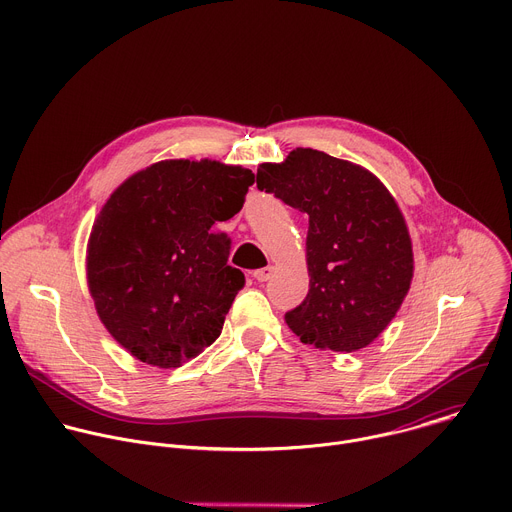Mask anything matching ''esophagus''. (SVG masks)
Returning a JSON list of instances; mask_svg holds the SVG:
<instances>
[{"mask_svg": "<svg viewBox=\"0 0 512 512\" xmlns=\"http://www.w3.org/2000/svg\"><path fill=\"white\" fill-rule=\"evenodd\" d=\"M271 275H273V267H271V265H267V267H263V269H257V271L253 273V277H255L259 283L269 281Z\"/></svg>", "mask_w": 512, "mask_h": 512, "instance_id": "obj_1", "label": "esophagus"}]
</instances>
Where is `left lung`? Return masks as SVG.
<instances>
[{
    "label": "left lung",
    "mask_w": 512,
    "mask_h": 512,
    "mask_svg": "<svg viewBox=\"0 0 512 512\" xmlns=\"http://www.w3.org/2000/svg\"><path fill=\"white\" fill-rule=\"evenodd\" d=\"M257 189L309 217V291L285 323L303 344L358 352L396 317L414 277L404 215L376 175L313 148L257 168Z\"/></svg>",
    "instance_id": "obj_1"
}]
</instances>
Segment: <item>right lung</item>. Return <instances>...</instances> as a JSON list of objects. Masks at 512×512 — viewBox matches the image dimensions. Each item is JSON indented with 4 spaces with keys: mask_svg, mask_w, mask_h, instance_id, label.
<instances>
[{
    "mask_svg": "<svg viewBox=\"0 0 512 512\" xmlns=\"http://www.w3.org/2000/svg\"><path fill=\"white\" fill-rule=\"evenodd\" d=\"M255 175L219 160H160L128 177L94 221L88 289L104 327L136 360L179 368L221 335L245 285L231 267L235 217Z\"/></svg>",
    "mask_w": 512,
    "mask_h": 512,
    "instance_id": "add662e5",
    "label": "right lung"
}]
</instances>
